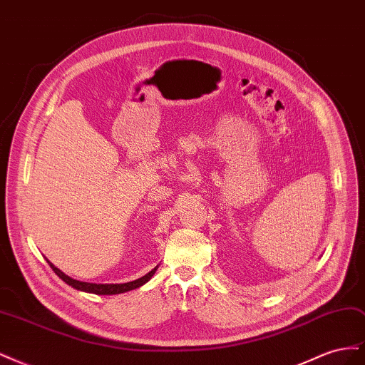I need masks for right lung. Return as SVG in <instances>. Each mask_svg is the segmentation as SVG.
I'll return each instance as SVG.
<instances>
[{
	"label": "right lung",
	"mask_w": 365,
	"mask_h": 365,
	"mask_svg": "<svg viewBox=\"0 0 365 365\" xmlns=\"http://www.w3.org/2000/svg\"><path fill=\"white\" fill-rule=\"evenodd\" d=\"M48 264L51 267V269L59 275V279H62L65 283L70 284L71 288L77 289V291H83V292H90V294H97V295H115V294H123L132 289H137L140 286H143L145 283H148L152 275L155 274V271L158 269V264L155 268H153L150 272H148L146 275H143V277L137 279V280H132L128 283H88V282H79V280H74L71 279L70 275L63 274L59 268L54 267V264L47 260Z\"/></svg>",
	"instance_id": "1"
}]
</instances>
